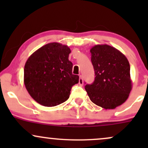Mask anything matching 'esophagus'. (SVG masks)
<instances>
[{"label":"esophagus","instance_id":"obj_1","mask_svg":"<svg viewBox=\"0 0 148 148\" xmlns=\"http://www.w3.org/2000/svg\"><path fill=\"white\" fill-rule=\"evenodd\" d=\"M79 84L80 86H83V84H84V80H83L82 76H81V75H80V76H79Z\"/></svg>","mask_w":148,"mask_h":148}]
</instances>
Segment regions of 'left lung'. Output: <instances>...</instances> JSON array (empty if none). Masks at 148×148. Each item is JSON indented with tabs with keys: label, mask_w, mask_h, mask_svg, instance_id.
Returning <instances> with one entry per match:
<instances>
[{
	"label": "left lung",
	"mask_w": 148,
	"mask_h": 148,
	"mask_svg": "<svg viewBox=\"0 0 148 148\" xmlns=\"http://www.w3.org/2000/svg\"><path fill=\"white\" fill-rule=\"evenodd\" d=\"M90 53L95 78L85 89L96 105L114 109L126 101L132 90L129 61L123 53L107 45L94 46Z\"/></svg>",
	"instance_id": "left-lung-1"
}]
</instances>
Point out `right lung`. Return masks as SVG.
Here are the masks:
<instances>
[{"label":"right lung","instance_id":"1","mask_svg":"<svg viewBox=\"0 0 148 148\" xmlns=\"http://www.w3.org/2000/svg\"><path fill=\"white\" fill-rule=\"evenodd\" d=\"M70 49L49 43L28 58L24 66V84L31 97L45 106H55L68 99L71 88L79 83L69 60Z\"/></svg>","mask_w":148,"mask_h":148}]
</instances>
